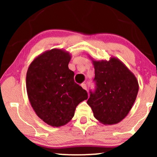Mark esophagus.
I'll return each mask as SVG.
<instances>
[{
    "label": "esophagus",
    "mask_w": 157,
    "mask_h": 157,
    "mask_svg": "<svg viewBox=\"0 0 157 157\" xmlns=\"http://www.w3.org/2000/svg\"><path fill=\"white\" fill-rule=\"evenodd\" d=\"M81 87H82L83 89H85V90H86V89H87L86 85L85 83H82V84H81Z\"/></svg>",
    "instance_id": "34e87169"
}]
</instances>
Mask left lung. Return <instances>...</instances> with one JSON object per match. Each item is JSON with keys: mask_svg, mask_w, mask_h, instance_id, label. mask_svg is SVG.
Here are the masks:
<instances>
[{"mask_svg": "<svg viewBox=\"0 0 157 157\" xmlns=\"http://www.w3.org/2000/svg\"><path fill=\"white\" fill-rule=\"evenodd\" d=\"M95 70L96 90L87 104L94 116L104 125L121 121L132 109L139 91L135 75L116 57L96 61L89 56Z\"/></svg>", "mask_w": 157, "mask_h": 157, "instance_id": "1", "label": "left lung"}]
</instances>
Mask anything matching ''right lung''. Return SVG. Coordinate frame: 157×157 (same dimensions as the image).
<instances>
[{
    "label": "right lung",
    "instance_id": "right-lung-1",
    "mask_svg": "<svg viewBox=\"0 0 157 157\" xmlns=\"http://www.w3.org/2000/svg\"><path fill=\"white\" fill-rule=\"evenodd\" d=\"M71 54L53 48L33 59L26 74V91L36 115L53 127L68 124L78 104L88 98L86 90L74 82L68 68Z\"/></svg>",
    "mask_w": 157,
    "mask_h": 157
}]
</instances>
